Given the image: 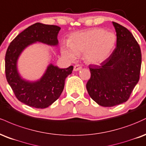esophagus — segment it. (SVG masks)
Wrapping results in <instances>:
<instances>
[{"mask_svg": "<svg viewBox=\"0 0 146 146\" xmlns=\"http://www.w3.org/2000/svg\"><path fill=\"white\" fill-rule=\"evenodd\" d=\"M81 68H82V66H80V65L76 64L75 65L74 67V71H78V70H80Z\"/></svg>", "mask_w": 146, "mask_h": 146, "instance_id": "esophagus-1", "label": "esophagus"}]
</instances>
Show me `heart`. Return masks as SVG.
Segmentation results:
<instances>
[{
  "mask_svg": "<svg viewBox=\"0 0 146 146\" xmlns=\"http://www.w3.org/2000/svg\"><path fill=\"white\" fill-rule=\"evenodd\" d=\"M116 41L114 33L101 28L91 29L73 35L69 40V46L63 48L62 53L71 60L84 54L87 62L98 64L109 57L115 47Z\"/></svg>",
  "mask_w": 146,
  "mask_h": 146,
  "instance_id": "b5f03b06",
  "label": "heart"
}]
</instances>
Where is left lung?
Wrapping results in <instances>:
<instances>
[{
  "instance_id": "8db88e82",
  "label": "left lung",
  "mask_w": 146,
  "mask_h": 146,
  "mask_svg": "<svg viewBox=\"0 0 146 146\" xmlns=\"http://www.w3.org/2000/svg\"><path fill=\"white\" fill-rule=\"evenodd\" d=\"M117 46L100 66H89L91 77L86 87L99 105L111 107L126 102L139 80L141 66L140 46L127 29L113 22Z\"/></svg>"
}]
</instances>
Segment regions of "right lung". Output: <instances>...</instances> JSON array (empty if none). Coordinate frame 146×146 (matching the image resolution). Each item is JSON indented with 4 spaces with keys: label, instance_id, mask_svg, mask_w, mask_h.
<instances>
[{
    "label": "right lung",
    "instance_id": "add662e5",
    "mask_svg": "<svg viewBox=\"0 0 146 146\" xmlns=\"http://www.w3.org/2000/svg\"><path fill=\"white\" fill-rule=\"evenodd\" d=\"M60 29L58 26L37 22L18 34L7 50V80L18 100L29 107L44 109L55 102L62 93L66 77L71 74L74 68L71 66L61 69L50 63L40 79L29 81L22 78L18 73V58L26 48L37 42L49 46H57V35Z\"/></svg>",
    "mask_w": 146,
    "mask_h": 146
}]
</instances>
